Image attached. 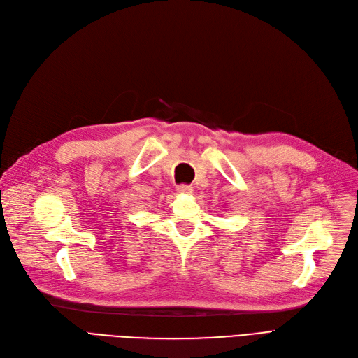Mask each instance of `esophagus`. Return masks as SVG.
Returning a JSON list of instances; mask_svg holds the SVG:
<instances>
[{
  "instance_id": "esophagus-1",
  "label": "esophagus",
  "mask_w": 358,
  "mask_h": 358,
  "mask_svg": "<svg viewBox=\"0 0 358 358\" xmlns=\"http://www.w3.org/2000/svg\"><path fill=\"white\" fill-rule=\"evenodd\" d=\"M177 192L180 194H190L193 192V187L187 185V184H180V185H177Z\"/></svg>"
}]
</instances>
